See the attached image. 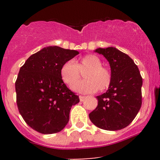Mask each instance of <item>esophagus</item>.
Listing matches in <instances>:
<instances>
[{"mask_svg": "<svg viewBox=\"0 0 160 160\" xmlns=\"http://www.w3.org/2000/svg\"><path fill=\"white\" fill-rule=\"evenodd\" d=\"M79 98H80V102H82V101L84 100V98H85V96H83V95H80V96H79Z\"/></svg>", "mask_w": 160, "mask_h": 160, "instance_id": "1", "label": "esophagus"}]
</instances>
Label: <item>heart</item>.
I'll return each mask as SVG.
<instances>
[{
    "label": "heart",
    "instance_id": "obj_1",
    "mask_svg": "<svg viewBox=\"0 0 160 160\" xmlns=\"http://www.w3.org/2000/svg\"><path fill=\"white\" fill-rule=\"evenodd\" d=\"M84 70L85 79L74 84L73 89L75 91L92 93L98 89L103 91L111 84V71L102 66L101 59L95 55H86L77 62L72 60L65 62L60 69V75L66 85L71 87L79 78L80 72Z\"/></svg>",
    "mask_w": 160,
    "mask_h": 160
}]
</instances>
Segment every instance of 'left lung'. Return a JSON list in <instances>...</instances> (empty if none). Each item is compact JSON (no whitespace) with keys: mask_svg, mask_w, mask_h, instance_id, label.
<instances>
[{"mask_svg":"<svg viewBox=\"0 0 160 160\" xmlns=\"http://www.w3.org/2000/svg\"><path fill=\"white\" fill-rule=\"evenodd\" d=\"M111 67V82L106 92L96 97L98 106L89 114L95 126L108 131L128 126L141 106V78L138 68L128 55L115 47L98 48Z\"/></svg>","mask_w":160,"mask_h":160,"instance_id":"obj_1","label":"left lung"}]
</instances>
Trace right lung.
<instances>
[{"label": "right lung", "mask_w": 160, "mask_h": 160, "mask_svg": "<svg viewBox=\"0 0 160 160\" xmlns=\"http://www.w3.org/2000/svg\"><path fill=\"white\" fill-rule=\"evenodd\" d=\"M79 52L57 46L47 47L29 57L16 80V103L20 114L30 127L42 134L62 131L69 121L78 95L64 83L60 69Z\"/></svg>", "instance_id": "add662e5"}]
</instances>
